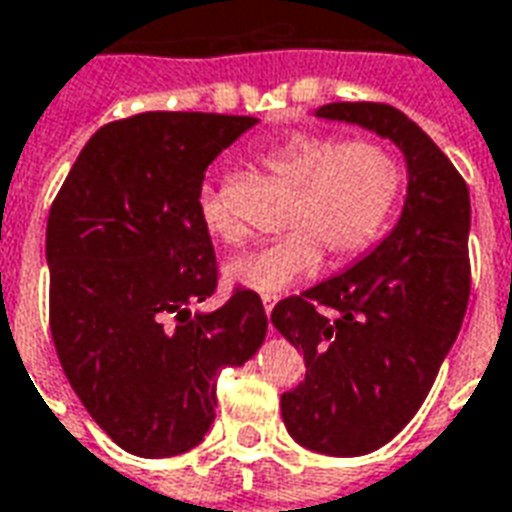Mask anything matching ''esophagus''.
Returning <instances> with one entry per match:
<instances>
[{
  "mask_svg": "<svg viewBox=\"0 0 512 512\" xmlns=\"http://www.w3.org/2000/svg\"><path fill=\"white\" fill-rule=\"evenodd\" d=\"M274 304H277V296H263V310H266V315H271Z\"/></svg>",
  "mask_w": 512,
  "mask_h": 512,
  "instance_id": "obj_1",
  "label": "esophagus"
}]
</instances>
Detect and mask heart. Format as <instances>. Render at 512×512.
<instances>
[{
  "mask_svg": "<svg viewBox=\"0 0 512 512\" xmlns=\"http://www.w3.org/2000/svg\"><path fill=\"white\" fill-rule=\"evenodd\" d=\"M260 167L293 189L285 227L274 241L235 255L224 277L238 288L279 293L312 274L323 249L334 263L359 255L376 241L400 194V161L381 142L290 134L257 153ZM205 230L238 241L241 227L213 191H202Z\"/></svg>",
  "mask_w": 512,
  "mask_h": 512,
  "instance_id": "heart-1",
  "label": "heart"
}]
</instances>
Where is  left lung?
Here are the masks:
<instances>
[{
  "mask_svg": "<svg viewBox=\"0 0 512 512\" xmlns=\"http://www.w3.org/2000/svg\"><path fill=\"white\" fill-rule=\"evenodd\" d=\"M406 158L400 219L343 274L282 299L271 323L304 354L307 376L282 395L301 447L354 458L384 447L428 397L469 304V189L422 128L386 104H326Z\"/></svg>",
  "mask_w": 512,
  "mask_h": 512,
  "instance_id": "8db88e82",
  "label": "left lung"
}]
</instances>
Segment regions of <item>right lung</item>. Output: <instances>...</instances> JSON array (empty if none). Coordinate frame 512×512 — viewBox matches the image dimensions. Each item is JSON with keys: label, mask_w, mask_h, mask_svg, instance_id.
I'll use <instances>...</instances> for the list:
<instances>
[{"label": "right lung", "mask_w": 512, "mask_h": 512, "mask_svg": "<svg viewBox=\"0 0 512 512\" xmlns=\"http://www.w3.org/2000/svg\"><path fill=\"white\" fill-rule=\"evenodd\" d=\"M257 117L145 112L98 128L46 224L54 348L90 417L131 455L197 447L216 417V376L266 340L255 290L191 310L216 290L200 216L205 169Z\"/></svg>", "instance_id": "obj_1"}]
</instances>
